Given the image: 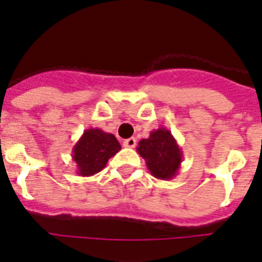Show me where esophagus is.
Listing matches in <instances>:
<instances>
[{"label": "esophagus", "instance_id": "34e87169", "mask_svg": "<svg viewBox=\"0 0 262 262\" xmlns=\"http://www.w3.org/2000/svg\"><path fill=\"white\" fill-rule=\"evenodd\" d=\"M136 138L134 137H132V138H126V140H124V142H122V145L125 146V147H129V148H133L134 146H136Z\"/></svg>", "mask_w": 262, "mask_h": 262}]
</instances>
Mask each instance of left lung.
<instances>
[{"mask_svg":"<svg viewBox=\"0 0 262 262\" xmlns=\"http://www.w3.org/2000/svg\"><path fill=\"white\" fill-rule=\"evenodd\" d=\"M137 151L145 159L150 173L160 180L175 178L183 162V151L166 128L152 130L148 138L141 140Z\"/></svg>","mask_w":262,"mask_h":262,"instance_id":"8db88e82","label":"left lung"}]
</instances>
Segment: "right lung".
<instances>
[{
	"mask_svg": "<svg viewBox=\"0 0 262 262\" xmlns=\"http://www.w3.org/2000/svg\"><path fill=\"white\" fill-rule=\"evenodd\" d=\"M116 137L102 129H86L73 147L72 158L79 176H91L102 171L108 159L120 151Z\"/></svg>",
	"mask_w": 262,
	"mask_h": 262,
	"instance_id": "add662e5",
	"label": "right lung"
}]
</instances>
